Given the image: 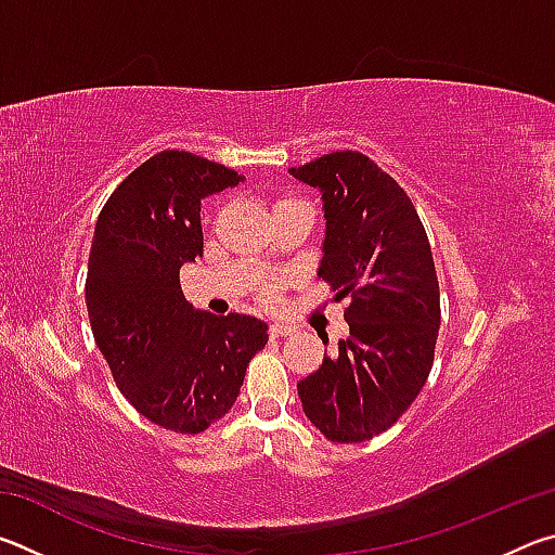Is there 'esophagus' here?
Returning a JSON list of instances; mask_svg holds the SVG:
<instances>
[{
	"instance_id": "obj_1",
	"label": "esophagus",
	"mask_w": 555,
	"mask_h": 555,
	"mask_svg": "<svg viewBox=\"0 0 555 555\" xmlns=\"http://www.w3.org/2000/svg\"><path fill=\"white\" fill-rule=\"evenodd\" d=\"M294 333V325H286V323H271L269 325V335L271 337H286Z\"/></svg>"
}]
</instances>
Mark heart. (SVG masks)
Returning a JSON list of instances; mask_svg holds the SVG:
<instances>
[{
  "mask_svg": "<svg viewBox=\"0 0 555 555\" xmlns=\"http://www.w3.org/2000/svg\"><path fill=\"white\" fill-rule=\"evenodd\" d=\"M259 300L264 306H274L279 300V284L276 281H269V284L261 286V294H259Z\"/></svg>",
  "mask_w": 555,
  "mask_h": 555,
  "instance_id": "1",
  "label": "heart"
}]
</instances>
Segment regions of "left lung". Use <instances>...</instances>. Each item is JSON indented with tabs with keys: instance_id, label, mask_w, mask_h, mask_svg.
Listing matches in <instances>:
<instances>
[{
	"instance_id": "obj_1",
	"label": "left lung",
	"mask_w": 555,
	"mask_h": 555,
	"mask_svg": "<svg viewBox=\"0 0 555 555\" xmlns=\"http://www.w3.org/2000/svg\"><path fill=\"white\" fill-rule=\"evenodd\" d=\"M321 188L318 276L347 298L350 337L298 382L306 416L333 443H360L403 416L434 367L440 288L424 222L406 191L360 152L288 168ZM327 345V340H323Z\"/></svg>"
}]
</instances>
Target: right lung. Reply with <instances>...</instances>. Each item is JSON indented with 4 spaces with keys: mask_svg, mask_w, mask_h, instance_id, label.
<instances>
[{
    "mask_svg": "<svg viewBox=\"0 0 555 555\" xmlns=\"http://www.w3.org/2000/svg\"><path fill=\"white\" fill-rule=\"evenodd\" d=\"M244 178L166 149L134 168L100 210L86 304L92 335L119 391L144 418L203 434L240 397L267 325L251 315L195 311L181 267L203 257L201 201Z\"/></svg>",
    "mask_w": 555,
    "mask_h": 555,
    "instance_id": "add662e5",
    "label": "right lung"
}]
</instances>
